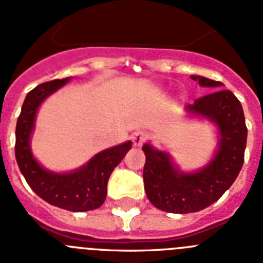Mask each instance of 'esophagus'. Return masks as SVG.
Returning <instances> with one entry per match:
<instances>
[{
  "mask_svg": "<svg viewBox=\"0 0 263 263\" xmlns=\"http://www.w3.org/2000/svg\"><path fill=\"white\" fill-rule=\"evenodd\" d=\"M148 139V133L147 132H143V130H137L132 134V141L136 146H142L143 143Z\"/></svg>",
  "mask_w": 263,
  "mask_h": 263,
  "instance_id": "obj_1",
  "label": "esophagus"
}]
</instances>
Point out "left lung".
Segmentation results:
<instances>
[{
	"label": "left lung",
	"instance_id": "left-lung-1",
	"mask_svg": "<svg viewBox=\"0 0 263 263\" xmlns=\"http://www.w3.org/2000/svg\"><path fill=\"white\" fill-rule=\"evenodd\" d=\"M201 87L220 88L222 83L191 76ZM187 110L210 118L217 125L220 143L215 158L194 174L179 173L168 154L143 145L146 162L143 183L148 200L158 210L168 213H191L217 201L233 184L243 163L248 129L242 105L231 90L217 89L200 99Z\"/></svg>",
	"mask_w": 263,
	"mask_h": 263
}]
</instances>
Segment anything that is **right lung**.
Segmentation results:
<instances>
[{
    "label": "right lung",
    "mask_w": 263,
    "mask_h": 263,
    "mask_svg": "<svg viewBox=\"0 0 263 263\" xmlns=\"http://www.w3.org/2000/svg\"><path fill=\"white\" fill-rule=\"evenodd\" d=\"M69 78L39 84L27 93L15 127V159L27 184L43 200L71 212H85L103 205L111 171L132 147V142L104 150L85 166L69 174L45 170L30 150V136L42 101L66 84Z\"/></svg>",
    "instance_id": "1"
}]
</instances>
